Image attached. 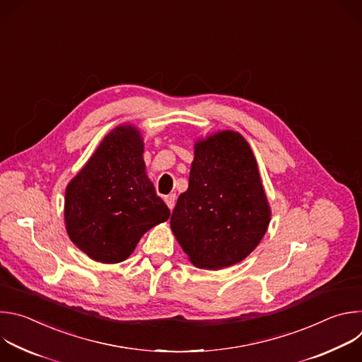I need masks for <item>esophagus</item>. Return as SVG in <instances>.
I'll return each instance as SVG.
<instances>
[{
	"instance_id": "1",
	"label": "esophagus",
	"mask_w": 362,
	"mask_h": 362,
	"mask_svg": "<svg viewBox=\"0 0 362 362\" xmlns=\"http://www.w3.org/2000/svg\"><path fill=\"white\" fill-rule=\"evenodd\" d=\"M165 202H166V204L169 206V209L172 211L173 208H175V202H176V194H168V196H165Z\"/></svg>"
}]
</instances>
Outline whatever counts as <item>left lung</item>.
I'll return each mask as SVG.
<instances>
[{
  "label": "left lung",
  "instance_id": "obj_1",
  "mask_svg": "<svg viewBox=\"0 0 362 362\" xmlns=\"http://www.w3.org/2000/svg\"><path fill=\"white\" fill-rule=\"evenodd\" d=\"M271 219L253 153L236 132L194 144L189 187L177 199L170 226L193 265H235L257 246Z\"/></svg>",
  "mask_w": 362,
  "mask_h": 362
}]
</instances>
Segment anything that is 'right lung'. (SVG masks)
Masks as SVG:
<instances>
[{
  "label": "right lung",
  "mask_w": 362,
  "mask_h": 362,
  "mask_svg": "<svg viewBox=\"0 0 362 362\" xmlns=\"http://www.w3.org/2000/svg\"><path fill=\"white\" fill-rule=\"evenodd\" d=\"M66 228L91 259L117 264L170 211L146 176L143 141L132 126L109 133L66 190Z\"/></svg>",
  "instance_id": "obj_1"
}]
</instances>
